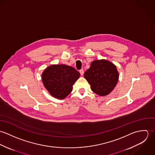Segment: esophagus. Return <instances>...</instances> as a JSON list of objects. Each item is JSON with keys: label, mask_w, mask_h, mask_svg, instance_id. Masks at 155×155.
Listing matches in <instances>:
<instances>
[{"label": "esophagus", "mask_w": 155, "mask_h": 155, "mask_svg": "<svg viewBox=\"0 0 155 155\" xmlns=\"http://www.w3.org/2000/svg\"><path fill=\"white\" fill-rule=\"evenodd\" d=\"M79 73H81V75H83L84 74V70L83 69H81L80 70H79Z\"/></svg>", "instance_id": "34e87169"}]
</instances>
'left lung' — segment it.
<instances>
[{"label":"left lung","mask_w":155,"mask_h":155,"mask_svg":"<svg viewBox=\"0 0 155 155\" xmlns=\"http://www.w3.org/2000/svg\"><path fill=\"white\" fill-rule=\"evenodd\" d=\"M91 90L100 96H105L113 91L119 79L116 66L106 60L92 61L84 73Z\"/></svg>","instance_id":"8db88e82"}]
</instances>
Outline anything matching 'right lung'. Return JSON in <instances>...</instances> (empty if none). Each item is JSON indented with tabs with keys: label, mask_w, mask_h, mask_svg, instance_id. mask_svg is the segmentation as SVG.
Instances as JSON below:
<instances>
[{
	"label": "right lung",
	"mask_w": 155,
	"mask_h": 155,
	"mask_svg": "<svg viewBox=\"0 0 155 155\" xmlns=\"http://www.w3.org/2000/svg\"><path fill=\"white\" fill-rule=\"evenodd\" d=\"M80 73L73 67L65 64H54L45 68L42 74V82L50 94L64 99L72 91L73 85Z\"/></svg>",
	"instance_id": "1"
}]
</instances>
